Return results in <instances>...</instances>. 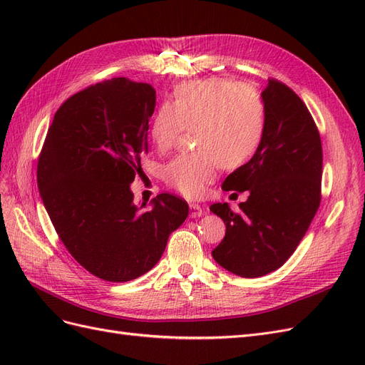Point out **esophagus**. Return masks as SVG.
<instances>
[{
    "label": "esophagus",
    "mask_w": 365,
    "mask_h": 365,
    "mask_svg": "<svg viewBox=\"0 0 365 365\" xmlns=\"http://www.w3.org/2000/svg\"><path fill=\"white\" fill-rule=\"evenodd\" d=\"M202 215H204V210L201 208V205L190 204V217H200Z\"/></svg>",
    "instance_id": "obj_1"
}]
</instances>
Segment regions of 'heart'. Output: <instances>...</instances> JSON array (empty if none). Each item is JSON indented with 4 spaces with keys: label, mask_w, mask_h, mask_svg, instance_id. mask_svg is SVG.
<instances>
[{
    "label": "heart",
    "mask_w": 365,
    "mask_h": 365,
    "mask_svg": "<svg viewBox=\"0 0 365 365\" xmlns=\"http://www.w3.org/2000/svg\"><path fill=\"white\" fill-rule=\"evenodd\" d=\"M267 109L260 94L231 77H210L176 86L172 102L152 115L150 138L168 150L185 128L195 126L200 150L175 157L163 168V180L185 196H200L222 164L244 165L259 149Z\"/></svg>",
    "instance_id": "1"
}]
</instances>
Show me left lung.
I'll use <instances>...</instances> for the list:
<instances>
[{"label":"left lung","instance_id":"obj_1","mask_svg":"<svg viewBox=\"0 0 365 365\" xmlns=\"http://www.w3.org/2000/svg\"><path fill=\"white\" fill-rule=\"evenodd\" d=\"M267 109L264 134L248 163L230 173L222 190H248L233 212L210 205L224 220L225 237L213 259L240 277H262L288 260L319 205L322 140L311 113L291 88L269 81L260 94Z\"/></svg>","mask_w":365,"mask_h":365}]
</instances>
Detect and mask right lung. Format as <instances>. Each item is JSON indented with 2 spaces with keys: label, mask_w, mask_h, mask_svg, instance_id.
Masks as SVG:
<instances>
[{
  "label": "right lung",
  "mask_w": 365,
  "mask_h": 365,
  "mask_svg": "<svg viewBox=\"0 0 365 365\" xmlns=\"http://www.w3.org/2000/svg\"><path fill=\"white\" fill-rule=\"evenodd\" d=\"M157 93L114 77L71 96L54 114L38 163V189L65 248L106 282H129L161 259L189 205L161 193L135 204L130 184L148 152Z\"/></svg>",
  "instance_id": "1"
}]
</instances>
